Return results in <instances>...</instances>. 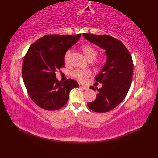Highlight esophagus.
<instances>
[{
  "mask_svg": "<svg viewBox=\"0 0 158 158\" xmlns=\"http://www.w3.org/2000/svg\"><path fill=\"white\" fill-rule=\"evenodd\" d=\"M79 88L83 89H85V90H88L89 89V87L88 86L84 85H83V84H79Z\"/></svg>",
  "mask_w": 158,
  "mask_h": 158,
  "instance_id": "obj_1",
  "label": "esophagus"
}]
</instances>
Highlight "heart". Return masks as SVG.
I'll use <instances>...</instances> for the list:
<instances>
[{"instance_id": "obj_1", "label": "heart", "mask_w": 158, "mask_h": 158, "mask_svg": "<svg viewBox=\"0 0 158 158\" xmlns=\"http://www.w3.org/2000/svg\"><path fill=\"white\" fill-rule=\"evenodd\" d=\"M81 51L83 52L85 58L88 59L89 61H92V60L96 58L97 56V50L94 48V47L89 44H85L81 46ZM70 52H66L64 56V62L67 64L69 62L70 58ZM92 73L89 70H74L72 73V76L74 78L76 79L78 81L83 82L88 78L89 77L91 76Z\"/></svg>"}]
</instances>
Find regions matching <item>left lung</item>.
I'll use <instances>...</instances> for the list:
<instances>
[{
  "mask_svg": "<svg viewBox=\"0 0 158 158\" xmlns=\"http://www.w3.org/2000/svg\"><path fill=\"white\" fill-rule=\"evenodd\" d=\"M83 36L105 51L106 62L95 77L97 82L102 83L97 90L96 98L88 106L97 113L110 111L122 102L126 96L132 81L133 62L128 50L123 43L109 35H96L83 33Z\"/></svg>",
  "mask_w": 158,
  "mask_h": 158,
  "instance_id": "8db88e82",
  "label": "left lung"
}]
</instances>
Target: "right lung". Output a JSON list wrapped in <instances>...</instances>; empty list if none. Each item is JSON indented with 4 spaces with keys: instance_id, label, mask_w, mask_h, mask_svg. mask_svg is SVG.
Masks as SVG:
<instances>
[{
    "instance_id": "right-lung-1",
    "label": "right lung",
    "mask_w": 158,
    "mask_h": 158,
    "mask_svg": "<svg viewBox=\"0 0 158 158\" xmlns=\"http://www.w3.org/2000/svg\"><path fill=\"white\" fill-rule=\"evenodd\" d=\"M81 34L49 35L30 47L23 60L22 78L31 99L48 110L61 109L68 102L70 90L78 88L73 79L60 81L56 72L65 65L66 52L78 41Z\"/></svg>"
}]
</instances>
